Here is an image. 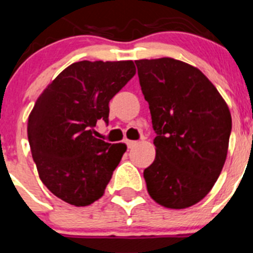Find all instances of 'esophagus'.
Here are the masks:
<instances>
[{"instance_id": "obj_1", "label": "esophagus", "mask_w": 253, "mask_h": 253, "mask_svg": "<svg viewBox=\"0 0 253 253\" xmlns=\"http://www.w3.org/2000/svg\"><path fill=\"white\" fill-rule=\"evenodd\" d=\"M126 146H128V148H133L134 146H137L138 142H135V140H126Z\"/></svg>"}]
</instances>
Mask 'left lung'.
I'll list each match as a JSON object with an SVG mask.
<instances>
[{"instance_id": "8db88e82", "label": "left lung", "mask_w": 253, "mask_h": 253, "mask_svg": "<svg viewBox=\"0 0 253 253\" xmlns=\"http://www.w3.org/2000/svg\"><path fill=\"white\" fill-rule=\"evenodd\" d=\"M149 104L156 158L143 172L151 198L185 209L208 195L218 180L232 130L228 105L195 67L173 59L135 60Z\"/></svg>"}]
</instances>
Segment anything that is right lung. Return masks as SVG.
<instances>
[{"instance_id":"add662e5","label":"right lung","mask_w":253,"mask_h":253,"mask_svg":"<svg viewBox=\"0 0 253 253\" xmlns=\"http://www.w3.org/2000/svg\"><path fill=\"white\" fill-rule=\"evenodd\" d=\"M135 75L133 60H82L67 67L38 97L28 139L40 180L60 200L86 207L105 193L126 146L95 138L109 102Z\"/></svg>"}]
</instances>
